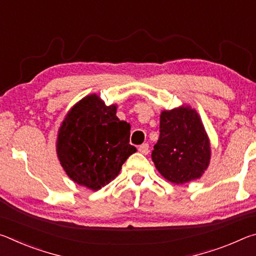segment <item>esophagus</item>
I'll return each mask as SVG.
<instances>
[{
	"label": "esophagus",
	"mask_w": 256,
	"mask_h": 256,
	"mask_svg": "<svg viewBox=\"0 0 256 256\" xmlns=\"http://www.w3.org/2000/svg\"><path fill=\"white\" fill-rule=\"evenodd\" d=\"M138 151H140L142 154H149V144H141L140 146H138Z\"/></svg>",
	"instance_id": "1"
}]
</instances>
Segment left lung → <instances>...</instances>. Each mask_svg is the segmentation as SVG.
<instances>
[{"mask_svg":"<svg viewBox=\"0 0 256 256\" xmlns=\"http://www.w3.org/2000/svg\"><path fill=\"white\" fill-rule=\"evenodd\" d=\"M159 128L151 157L160 175L176 185L201 178L209 167L211 146L198 112L188 105L164 110Z\"/></svg>","mask_w":256,"mask_h":256,"instance_id":"obj_1","label":"left lung"}]
</instances>
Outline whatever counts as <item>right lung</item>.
<instances>
[{
	"instance_id": "obj_1",
	"label": "right lung",
	"mask_w": 256,
	"mask_h": 256,
	"mask_svg": "<svg viewBox=\"0 0 256 256\" xmlns=\"http://www.w3.org/2000/svg\"><path fill=\"white\" fill-rule=\"evenodd\" d=\"M118 104L107 106L88 94L66 112L56 138L60 166L78 185L98 190L120 174L136 151L130 144L131 125L116 116Z\"/></svg>"
}]
</instances>
